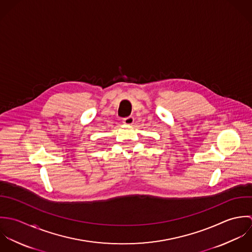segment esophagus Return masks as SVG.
<instances>
[{
  "mask_svg": "<svg viewBox=\"0 0 252 252\" xmlns=\"http://www.w3.org/2000/svg\"><path fill=\"white\" fill-rule=\"evenodd\" d=\"M134 122V118L132 116H129V117H126L123 120V123L126 124V125H132Z\"/></svg>",
  "mask_w": 252,
  "mask_h": 252,
  "instance_id": "obj_1",
  "label": "esophagus"
}]
</instances>
